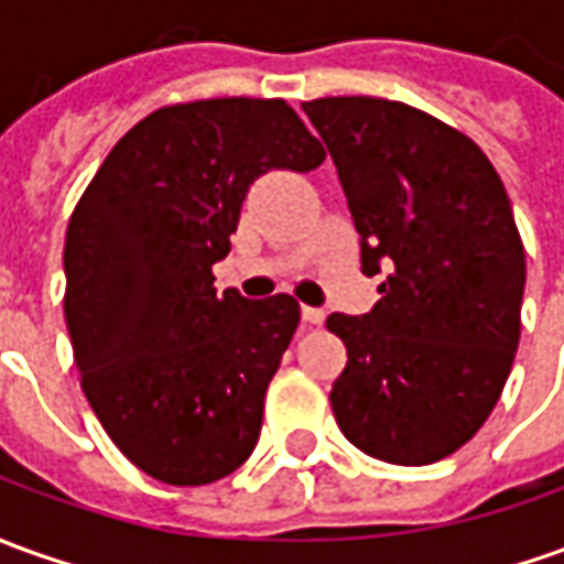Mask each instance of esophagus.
<instances>
[{"instance_id":"obj_1","label":"esophagus","mask_w":564,"mask_h":564,"mask_svg":"<svg viewBox=\"0 0 564 564\" xmlns=\"http://www.w3.org/2000/svg\"><path fill=\"white\" fill-rule=\"evenodd\" d=\"M301 316H304L306 325H319V322L325 319V313H322L319 306H304V310H301Z\"/></svg>"}]
</instances>
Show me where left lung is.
<instances>
[{"label":"left lung","instance_id":"1","mask_svg":"<svg viewBox=\"0 0 564 564\" xmlns=\"http://www.w3.org/2000/svg\"><path fill=\"white\" fill-rule=\"evenodd\" d=\"M362 236V273L390 270L365 316L332 313L347 347L332 387L340 433L387 464L423 467L479 433L510 378L525 245L503 181L476 141L383 97H316Z\"/></svg>","mask_w":564,"mask_h":564}]
</instances>
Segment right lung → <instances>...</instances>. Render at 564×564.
<instances>
[{
  "mask_svg": "<svg viewBox=\"0 0 564 564\" xmlns=\"http://www.w3.org/2000/svg\"><path fill=\"white\" fill-rule=\"evenodd\" d=\"M325 162L282 97L159 107L69 215L64 316L88 405L147 476L208 485L254 452L263 395L301 322L291 294H217L248 186Z\"/></svg>",
  "mask_w": 564,
  "mask_h": 564,
  "instance_id": "add662e5",
  "label": "right lung"
}]
</instances>
